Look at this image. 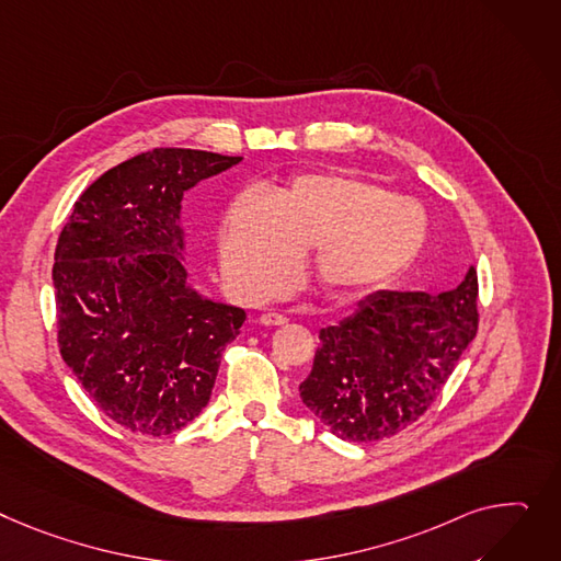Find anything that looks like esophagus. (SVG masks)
I'll return each instance as SVG.
<instances>
[{
  "label": "esophagus",
  "mask_w": 561,
  "mask_h": 561,
  "mask_svg": "<svg viewBox=\"0 0 561 561\" xmlns=\"http://www.w3.org/2000/svg\"><path fill=\"white\" fill-rule=\"evenodd\" d=\"M259 322L264 324V327H282V324L288 322V318L282 316V313H277V311H266L264 316L259 318Z\"/></svg>",
  "instance_id": "1"
}]
</instances>
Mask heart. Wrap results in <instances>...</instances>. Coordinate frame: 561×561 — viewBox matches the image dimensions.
I'll list each match as a JSON object with an SVG mask.
<instances>
[{"mask_svg": "<svg viewBox=\"0 0 561 561\" xmlns=\"http://www.w3.org/2000/svg\"><path fill=\"white\" fill-rule=\"evenodd\" d=\"M426 241L424 211L381 186L302 173L275 196L243 192L220 222V266L234 288L268 295L313 245V275L335 297L379 288L413 264Z\"/></svg>", "mask_w": 561, "mask_h": 561, "instance_id": "obj_1", "label": "heart"}]
</instances>
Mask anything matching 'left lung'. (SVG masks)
I'll return each instance as SVG.
<instances>
[{
	"label": "left lung",
	"mask_w": 561,
	"mask_h": 561,
	"mask_svg": "<svg viewBox=\"0 0 561 561\" xmlns=\"http://www.w3.org/2000/svg\"><path fill=\"white\" fill-rule=\"evenodd\" d=\"M478 277L437 295L379 290L320 347L300 397L341 439L375 442L413 424L437 399L478 329Z\"/></svg>",
	"instance_id": "8db88e82"
}]
</instances>
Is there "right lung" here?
Instances as JSON below:
<instances>
[{
  "label": "right lung",
  "mask_w": 561,
  "mask_h": 561,
  "mask_svg": "<svg viewBox=\"0 0 561 561\" xmlns=\"http://www.w3.org/2000/svg\"><path fill=\"white\" fill-rule=\"evenodd\" d=\"M243 158L156 148L94 180L54 254L58 343L90 399L119 426L169 435L211 397L245 311L198 293L186 273L182 198Z\"/></svg>",
  "instance_id": "add662e5"
}]
</instances>
